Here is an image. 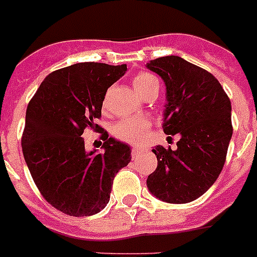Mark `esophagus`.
<instances>
[{"label":"esophagus","instance_id":"34e87169","mask_svg":"<svg viewBox=\"0 0 257 257\" xmlns=\"http://www.w3.org/2000/svg\"><path fill=\"white\" fill-rule=\"evenodd\" d=\"M145 150L144 149H140V148H134L133 150H131V155H133V158L135 159V158H139V155L143 154Z\"/></svg>","mask_w":257,"mask_h":257}]
</instances>
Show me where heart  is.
Wrapping results in <instances>:
<instances>
[{
    "label": "heart",
    "mask_w": 257,
    "mask_h": 257,
    "mask_svg": "<svg viewBox=\"0 0 257 257\" xmlns=\"http://www.w3.org/2000/svg\"><path fill=\"white\" fill-rule=\"evenodd\" d=\"M134 88L143 98L150 93H158L159 81L157 77L148 72H140L133 80ZM104 100V107H105ZM152 127V121L145 117H133L117 121L112 127L113 136L127 144L138 145L147 139L148 133Z\"/></svg>",
    "instance_id": "b5f03b06"
}]
</instances>
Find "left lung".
<instances>
[{
	"label": "left lung",
	"instance_id": "left-lung-1",
	"mask_svg": "<svg viewBox=\"0 0 257 257\" xmlns=\"http://www.w3.org/2000/svg\"><path fill=\"white\" fill-rule=\"evenodd\" d=\"M147 67L166 82L163 131L181 136L177 149L158 145L157 169L148 177L155 197L169 204L194 201L219 177L232 138L230 100L214 75L178 56Z\"/></svg>",
	"mask_w": 257,
	"mask_h": 257
}]
</instances>
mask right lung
<instances>
[{
    "mask_svg": "<svg viewBox=\"0 0 257 257\" xmlns=\"http://www.w3.org/2000/svg\"><path fill=\"white\" fill-rule=\"evenodd\" d=\"M126 65L80 62L51 72L27 108L21 148L33 181L53 208L71 216L99 213L117 172L131 161L127 144L108 138L96 119L108 88ZM99 132L103 153H88L82 134Z\"/></svg>",
    "mask_w": 257,
    "mask_h": 257,
    "instance_id": "add662e5",
    "label": "right lung"
}]
</instances>
